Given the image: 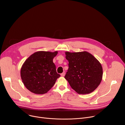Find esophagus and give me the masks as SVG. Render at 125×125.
Wrapping results in <instances>:
<instances>
[{
    "label": "esophagus",
    "instance_id": "esophagus-1",
    "mask_svg": "<svg viewBox=\"0 0 125 125\" xmlns=\"http://www.w3.org/2000/svg\"><path fill=\"white\" fill-rule=\"evenodd\" d=\"M65 75V72H63V73H62V74H61V76L62 77H64Z\"/></svg>",
    "mask_w": 125,
    "mask_h": 125
}]
</instances>
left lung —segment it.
<instances>
[{
    "mask_svg": "<svg viewBox=\"0 0 125 125\" xmlns=\"http://www.w3.org/2000/svg\"><path fill=\"white\" fill-rule=\"evenodd\" d=\"M69 68L65 78L78 94L93 92L100 84L103 76L101 63L90 53L65 52Z\"/></svg>",
    "mask_w": 125,
    "mask_h": 125,
    "instance_id": "obj_1",
    "label": "left lung"
}]
</instances>
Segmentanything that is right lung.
<instances>
[{
    "mask_svg": "<svg viewBox=\"0 0 125 125\" xmlns=\"http://www.w3.org/2000/svg\"><path fill=\"white\" fill-rule=\"evenodd\" d=\"M57 54V51H39L24 62L21 69V77L24 85L31 92L37 94L47 93L60 77L53 62Z\"/></svg>",
    "mask_w": 125,
    "mask_h": 125,
    "instance_id": "1",
    "label": "right lung"
}]
</instances>
